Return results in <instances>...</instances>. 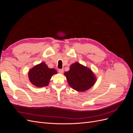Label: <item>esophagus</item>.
Instances as JSON below:
<instances>
[{"mask_svg":"<svg viewBox=\"0 0 133 133\" xmlns=\"http://www.w3.org/2000/svg\"><path fill=\"white\" fill-rule=\"evenodd\" d=\"M58 71L59 73H60V74H63V72H64V69H59L58 70Z\"/></svg>","mask_w":133,"mask_h":133,"instance_id":"obj_1","label":"esophagus"}]
</instances>
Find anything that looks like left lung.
I'll use <instances>...</instances> for the list:
<instances>
[{
	"label": "left lung",
	"instance_id": "left-lung-1",
	"mask_svg": "<svg viewBox=\"0 0 133 133\" xmlns=\"http://www.w3.org/2000/svg\"><path fill=\"white\" fill-rule=\"evenodd\" d=\"M69 85L78 91L89 89L96 82V77L91 69L79 63L72 64L70 70L64 73Z\"/></svg>",
	"mask_w": 133,
	"mask_h": 133
}]
</instances>
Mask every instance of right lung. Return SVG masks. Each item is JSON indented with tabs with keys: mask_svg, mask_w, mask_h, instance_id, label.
I'll list each match as a JSON object with an SVG mask.
<instances>
[{
	"mask_svg": "<svg viewBox=\"0 0 133 133\" xmlns=\"http://www.w3.org/2000/svg\"><path fill=\"white\" fill-rule=\"evenodd\" d=\"M57 73V70L49 68L45 63L42 62L31 68L28 76L34 85L40 88L48 85L51 76Z\"/></svg>",
	"mask_w": 133,
	"mask_h": 133,
	"instance_id": "right-lung-1",
	"label": "right lung"
}]
</instances>
